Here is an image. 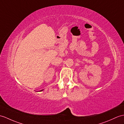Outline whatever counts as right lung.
<instances>
[{"label":"right lung","mask_w":124,"mask_h":124,"mask_svg":"<svg viewBox=\"0 0 124 124\" xmlns=\"http://www.w3.org/2000/svg\"><path fill=\"white\" fill-rule=\"evenodd\" d=\"M42 90H41V91H42Z\"/></svg>","instance_id":"obj_1"}]
</instances>
